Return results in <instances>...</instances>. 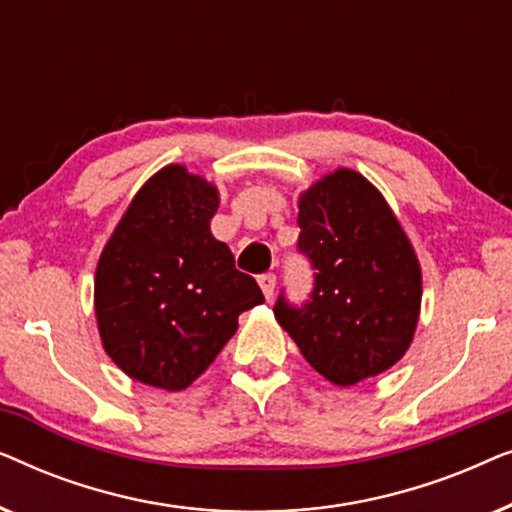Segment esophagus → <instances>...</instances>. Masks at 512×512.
Instances as JSON below:
<instances>
[{"instance_id":"34e87169","label":"esophagus","mask_w":512,"mask_h":512,"mask_svg":"<svg viewBox=\"0 0 512 512\" xmlns=\"http://www.w3.org/2000/svg\"><path fill=\"white\" fill-rule=\"evenodd\" d=\"M258 284H261V291L265 298H272V293H275V284H277V277L272 275V272H265V275L258 277Z\"/></svg>"}]
</instances>
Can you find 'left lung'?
Wrapping results in <instances>:
<instances>
[{"instance_id":"8db88e82","label":"left lung","mask_w":512,"mask_h":512,"mask_svg":"<svg viewBox=\"0 0 512 512\" xmlns=\"http://www.w3.org/2000/svg\"><path fill=\"white\" fill-rule=\"evenodd\" d=\"M298 251L314 270L303 305L284 291L279 326L305 361L340 387L401 361L422 305V270L382 193L354 170H335L298 202Z\"/></svg>"}]
</instances>
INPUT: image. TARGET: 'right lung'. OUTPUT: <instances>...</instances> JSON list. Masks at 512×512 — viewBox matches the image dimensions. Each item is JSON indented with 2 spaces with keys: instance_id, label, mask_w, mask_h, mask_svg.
I'll return each instance as SVG.
<instances>
[{
  "instance_id": "right-lung-1",
  "label": "right lung",
  "mask_w": 512,
  "mask_h": 512,
  "mask_svg": "<svg viewBox=\"0 0 512 512\" xmlns=\"http://www.w3.org/2000/svg\"><path fill=\"white\" fill-rule=\"evenodd\" d=\"M219 191L184 165L139 188L95 272V317L104 352L149 387L181 391L205 373L263 303L256 279L235 268L209 230Z\"/></svg>"
}]
</instances>
